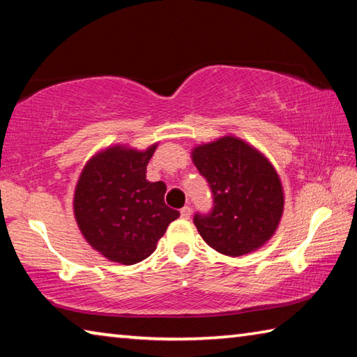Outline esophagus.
<instances>
[{
	"instance_id": "obj_1",
	"label": "esophagus",
	"mask_w": 357,
	"mask_h": 357,
	"mask_svg": "<svg viewBox=\"0 0 357 357\" xmlns=\"http://www.w3.org/2000/svg\"><path fill=\"white\" fill-rule=\"evenodd\" d=\"M190 214H192V209L189 208V206H184L183 209H181V217H183V219H190Z\"/></svg>"
}]
</instances>
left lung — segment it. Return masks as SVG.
I'll list each match as a JSON object with an SVG mask.
<instances>
[{
	"instance_id": "1",
	"label": "left lung",
	"mask_w": 357,
	"mask_h": 357,
	"mask_svg": "<svg viewBox=\"0 0 357 357\" xmlns=\"http://www.w3.org/2000/svg\"><path fill=\"white\" fill-rule=\"evenodd\" d=\"M190 157L214 195L213 213L193 217L204 243L233 258L261 249L279 228L285 206L271 160L231 134L197 144Z\"/></svg>"
}]
</instances>
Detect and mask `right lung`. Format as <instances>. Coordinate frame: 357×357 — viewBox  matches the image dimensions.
Masks as SVG:
<instances>
[{
  "label": "right lung",
  "mask_w": 357,
  "mask_h": 357,
  "mask_svg": "<svg viewBox=\"0 0 357 357\" xmlns=\"http://www.w3.org/2000/svg\"><path fill=\"white\" fill-rule=\"evenodd\" d=\"M157 144L146 149L112 144L98 151L78 176L72 203L75 222L84 241L108 261H143L179 217L164 202L165 183L146 179Z\"/></svg>",
  "instance_id": "1"
}]
</instances>
